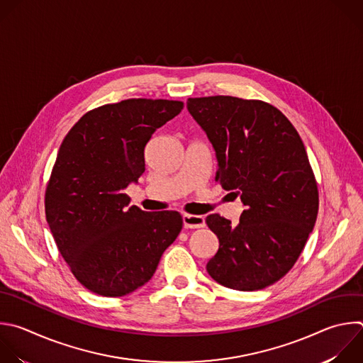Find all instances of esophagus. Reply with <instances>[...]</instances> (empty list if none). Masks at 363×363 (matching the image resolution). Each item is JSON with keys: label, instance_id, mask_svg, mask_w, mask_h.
I'll return each mask as SVG.
<instances>
[{"label": "esophagus", "instance_id": "obj_1", "mask_svg": "<svg viewBox=\"0 0 363 363\" xmlns=\"http://www.w3.org/2000/svg\"><path fill=\"white\" fill-rule=\"evenodd\" d=\"M184 226L185 228H203L205 226V219L201 215H191V213H184L182 215Z\"/></svg>", "mask_w": 363, "mask_h": 363}]
</instances>
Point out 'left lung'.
Wrapping results in <instances>:
<instances>
[{
    "instance_id": "left-lung-1",
    "label": "left lung",
    "mask_w": 363,
    "mask_h": 363,
    "mask_svg": "<svg viewBox=\"0 0 363 363\" xmlns=\"http://www.w3.org/2000/svg\"><path fill=\"white\" fill-rule=\"evenodd\" d=\"M186 108L215 150V181L245 205L236 226L206 216L219 239L206 271L230 289H264L291 271L316 222L318 185L305 145L291 121L259 99L188 98Z\"/></svg>"
}]
</instances>
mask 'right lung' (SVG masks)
<instances>
[{"mask_svg":"<svg viewBox=\"0 0 363 363\" xmlns=\"http://www.w3.org/2000/svg\"><path fill=\"white\" fill-rule=\"evenodd\" d=\"M181 101L131 98L88 111L64 138L45 191V216L77 281L101 296L145 285L182 229L177 211L130 206L152 134Z\"/></svg>","mask_w":363,"mask_h":363,"instance_id":"1","label":"right lung"}]
</instances>
